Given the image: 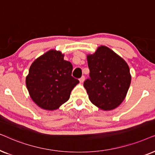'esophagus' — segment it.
<instances>
[{"label":"esophagus","instance_id":"esophagus-1","mask_svg":"<svg viewBox=\"0 0 155 155\" xmlns=\"http://www.w3.org/2000/svg\"><path fill=\"white\" fill-rule=\"evenodd\" d=\"M84 80H85V77H84V76H81V77L80 78V79H79V81H80V83H83V82L84 81Z\"/></svg>","mask_w":155,"mask_h":155}]
</instances>
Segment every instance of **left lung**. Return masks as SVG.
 I'll use <instances>...</instances> for the list:
<instances>
[{"label":"left lung","instance_id":"8db88e82","mask_svg":"<svg viewBox=\"0 0 155 155\" xmlns=\"http://www.w3.org/2000/svg\"><path fill=\"white\" fill-rule=\"evenodd\" d=\"M89 78L84 83L91 102L104 110L117 108L124 100L130 85L127 64L110 48L99 47L87 55Z\"/></svg>","mask_w":155,"mask_h":155}]
</instances>
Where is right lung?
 Returning <instances> with one entry per match:
<instances>
[{
	"label": "right lung",
	"instance_id": "obj_1",
	"mask_svg": "<svg viewBox=\"0 0 155 155\" xmlns=\"http://www.w3.org/2000/svg\"><path fill=\"white\" fill-rule=\"evenodd\" d=\"M73 66L64 59L61 51L51 49L34 61L26 77L31 98L39 107L53 110L69 99L79 83L71 76Z\"/></svg>",
	"mask_w": 155,
	"mask_h": 155
}]
</instances>
